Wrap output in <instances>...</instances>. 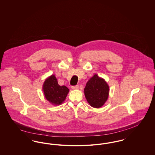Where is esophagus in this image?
<instances>
[{
	"label": "esophagus",
	"mask_w": 155,
	"mask_h": 155,
	"mask_svg": "<svg viewBox=\"0 0 155 155\" xmlns=\"http://www.w3.org/2000/svg\"><path fill=\"white\" fill-rule=\"evenodd\" d=\"M71 88L73 89H78L79 88V86L78 85H75V86H73L71 87Z\"/></svg>",
	"instance_id": "esophagus-1"
}]
</instances>
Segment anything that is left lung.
Segmentation results:
<instances>
[{"instance_id": "8db88e82", "label": "left lung", "mask_w": 155, "mask_h": 155, "mask_svg": "<svg viewBox=\"0 0 155 155\" xmlns=\"http://www.w3.org/2000/svg\"><path fill=\"white\" fill-rule=\"evenodd\" d=\"M84 94L90 106L99 108L108 99L109 86L103 78L95 74L87 82Z\"/></svg>"}]
</instances>
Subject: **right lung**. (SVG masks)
Listing matches in <instances>:
<instances>
[{
  "instance_id": "right-lung-1",
  "label": "right lung",
  "mask_w": 155,
  "mask_h": 155,
  "mask_svg": "<svg viewBox=\"0 0 155 155\" xmlns=\"http://www.w3.org/2000/svg\"><path fill=\"white\" fill-rule=\"evenodd\" d=\"M42 91L46 100L56 106L63 103L69 92V89L67 87L59 85L57 78L53 74L45 80Z\"/></svg>"
}]
</instances>
